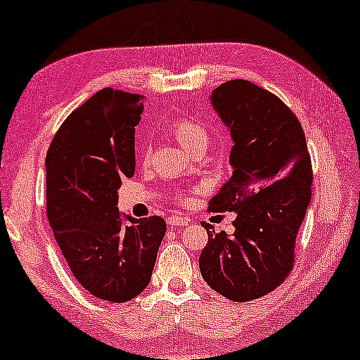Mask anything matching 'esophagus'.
I'll return each instance as SVG.
<instances>
[{"label": "esophagus", "instance_id": "1", "mask_svg": "<svg viewBox=\"0 0 360 360\" xmlns=\"http://www.w3.org/2000/svg\"><path fill=\"white\" fill-rule=\"evenodd\" d=\"M188 218L186 216H181V214H172L169 216V219H167V224L170 226V228H175V226H185L188 224Z\"/></svg>", "mask_w": 360, "mask_h": 360}]
</instances>
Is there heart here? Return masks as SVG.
<instances>
[{
	"label": "heart",
	"instance_id": "b5f03b06",
	"mask_svg": "<svg viewBox=\"0 0 360 360\" xmlns=\"http://www.w3.org/2000/svg\"><path fill=\"white\" fill-rule=\"evenodd\" d=\"M172 134H174L175 141L184 147L186 152H190L193 147L200 144H208V134H206L205 127L198 124L196 121L191 120H181L172 122L170 126ZM146 157V154H142Z\"/></svg>",
	"mask_w": 360,
	"mask_h": 360
}]
</instances>
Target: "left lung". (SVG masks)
Here are the masks:
<instances>
[{
  "label": "left lung",
  "instance_id": "8db88e82",
  "mask_svg": "<svg viewBox=\"0 0 360 360\" xmlns=\"http://www.w3.org/2000/svg\"><path fill=\"white\" fill-rule=\"evenodd\" d=\"M233 139V175L210 211H234V234L208 231L200 272L214 292L249 302L274 292L293 265V248L311 201V160L302 124L282 100L248 80L211 91Z\"/></svg>",
  "mask_w": 360,
  "mask_h": 360
}]
</instances>
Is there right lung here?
Listing matches in <instances>:
<instances>
[{"label": "right lung", "mask_w": 360, "mask_h": 360, "mask_svg": "<svg viewBox=\"0 0 360 360\" xmlns=\"http://www.w3.org/2000/svg\"><path fill=\"white\" fill-rule=\"evenodd\" d=\"M144 96L103 88L57 131L46 157L47 218L73 277L93 297L124 303L146 290L165 236L160 216L117 211L136 170Z\"/></svg>", "instance_id": "add662e5"}]
</instances>
